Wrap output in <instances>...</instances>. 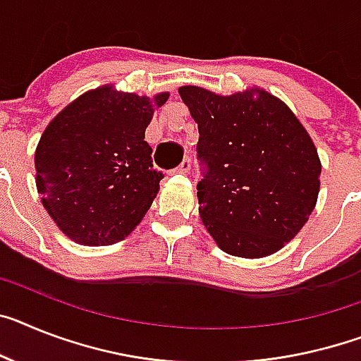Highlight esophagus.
Instances as JSON below:
<instances>
[{"label": "esophagus", "mask_w": 361, "mask_h": 361, "mask_svg": "<svg viewBox=\"0 0 361 361\" xmlns=\"http://www.w3.org/2000/svg\"><path fill=\"white\" fill-rule=\"evenodd\" d=\"M190 166H192V161H190V157H185L180 165L176 166V172H180V174H187L190 171Z\"/></svg>", "instance_id": "esophagus-1"}]
</instances>
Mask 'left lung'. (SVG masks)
<instances>
[{"instance_id": "8db88e82", "label": "left lung", "mask_w": 361, "mask_h": 361, "mask_svg": "<svg viewBox=\"0 0 361 361\" xmlns=\"http://www.w3.org/2000/svg\"><path fill=\"white\" fill-rule=\"evenodd\" d=\"M180 95L198 123L200 216L226 253L271 255L314 211L321 163L310 135L274 95L220 97L196 86Z\"/></svg>"}]
</instances>
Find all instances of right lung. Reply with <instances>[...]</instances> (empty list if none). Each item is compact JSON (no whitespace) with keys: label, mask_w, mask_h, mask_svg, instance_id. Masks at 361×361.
<instances>
[{"label":"right lung","mask_w":361,"mask_h":361,"mask_svg":"<svg viewBox=\"0 0 361 361\" xmlns=\"http://www.w3.org/2000/svg\"><path fill=\"white\" fill-rule=\"evenodd\" d=\"M169 93L137 97L110 86L84 93L49 123L36 148V187L75 242L108 246L143 220L163 172L145 130Z\"/></svg>","instance_id":"add662e5"}]
</instances>
